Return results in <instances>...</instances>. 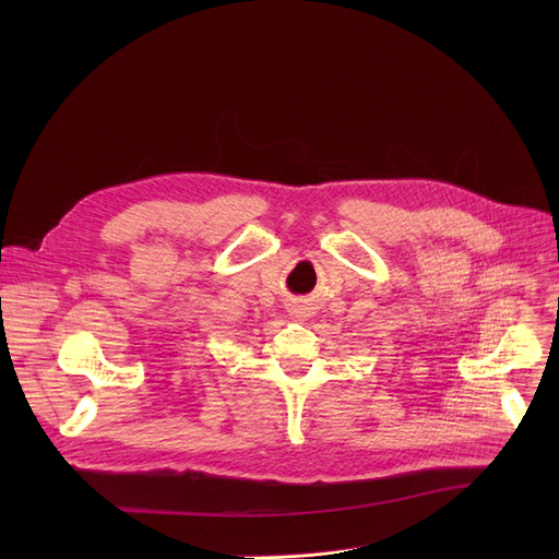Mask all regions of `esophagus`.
<instances>
[{"instance_id": "obj_1", "label": "esophagus", "mask_w": 559, "mask_h": 559, "mask_svg": "<svg viewBox=\"0 0 559 559\" xmlns=\"http://www.w3.org/2000/svg\"><path fill=\"white\" fill-rule=\"evenodd\" d=\"M292 314H295V317H310V310L306 308V304H295V306H292V310H289Z\"/></svg>"}]
</instances>
